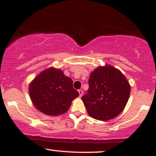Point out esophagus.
I'll return each mask as SVG.
<instances>
[{
  "label": "esophagus",
  "mask_w": 156,
  "mask_h": 156,
  "mask_svg": "<svg viewBox=\"0 0 156 156\" xmlns=\"http://www.w3.org/2000/svg\"><path fill=\"white\" fill-rule=\"evenodd\" d=\"M78 93H79V96L82 97V95H83V90H82V89H79V90H78Z\"/></svg>",
  "instance_id": "34e87169"
}]
</instances>
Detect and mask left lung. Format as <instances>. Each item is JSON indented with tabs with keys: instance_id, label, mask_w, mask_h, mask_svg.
Segmentation results:
<instances>
[{
	"instance_id": "left-lung-1",
	"label": "left lung",
	"mask_w": 156,
	"mask_h": 156,
	"mask_svg": "<svg viewBox=\"0 0 156 156\" xmlns=\"http://www.w3.org/2000/svg\"><path fill=\"white\" fill-rule=\"evenodd\" d=\"M89 86L81 99L90 117L106 121L124 110L130 86L120 70L108 64L96 68L89 76Z\"/></svg>"
}]
</instances>
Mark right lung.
<instances>
[{
	"mask_svg": "<svg viewBox=\"0 0 156 156\" xmlns=\"http://www.w3.org/2000/svg\"><path fill=\"white\" fill-rule=\"evenodd\" d=\"M33 104L46 115L58 116L69 110L72 101L79 96L73 80L63 71L50 67L41 72L29 84Z\"/></svg>",
	"mask_w": 156,
	"mask_h": 156,
	"instance_id": "obj_1",
	"label": "right lung"
}]
</instances>
